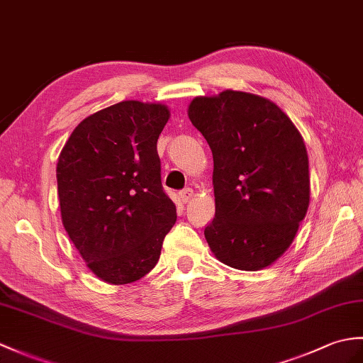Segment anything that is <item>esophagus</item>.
I'll return each instance as SVG.
<instances>
[{"mask_svg": "<svg viewBox=\"0 0 363 363\" xmlns=\"http://www.w3.org/2000/svg\"><path fill=\"white\" fill-rule=\"evenodd\" d=\"M179 198H181V201L184 202V204H187V202H190L191 198H193V190L191 189L181 190L179 191Z\"/></svg>", "mask_w": 363, "mask_h": 363, "instance_id": "1", "label": "esophagus"}]
</instances>
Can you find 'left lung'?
<instances>
[{
	"label": "left lung",
	"mask_w": 363,
	"mask_h": 363,
	"mask_svg": "<svg viewBox=\"0 0 363 363\" xmlns=\"http://www.w3.org/2000/svg\"><path fill=\"white\" fill-rule=\"evenodd\" d=\"M189 117L213 155L215 218L204 229L210 250L240 271L267 267L308 212L301 134L271 100L232 89L193 99Z\"/></svg>",
	"instance_id": "8db88e82"
}]
</instances>
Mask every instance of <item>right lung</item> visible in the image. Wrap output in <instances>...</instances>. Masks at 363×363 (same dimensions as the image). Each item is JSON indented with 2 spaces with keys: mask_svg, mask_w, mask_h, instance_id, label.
<instances>
[{
  "mask_svg": "<svg viewBox=\"0 0 363 363\" xmlns=\"http://www.w3.org/2000/svg\"><path fill=\"white\" fill-rule=\"evenodd\" d=\"M168 117L165 105L125 100L82 121L58 156L65 230L106 283L145 277L176 223L156 150Z\"/></svg>",
  "mask_w": 363,
  "mask_h": 363,
  "instance_id": "obj_1",
  "label": "right lung"
}]
</instances>
